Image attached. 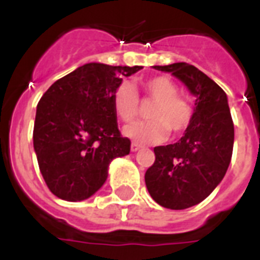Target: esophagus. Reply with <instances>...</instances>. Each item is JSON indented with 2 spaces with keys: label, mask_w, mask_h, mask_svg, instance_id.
<instances>
[{
  "label": "esophagus",
  "mask_w": 260,
  "mask_h": 260,
  "mask_svg": "<svg viewBox=\"0 0 260 260\" xmlns=\"http://www.w3.org/2000/svg\"><path fill=\"white\" fill-rule=\"evenodd\" d=\"M140 148H142V144H139L138 142H132L131 143V150L134 151H138V150H140Z\"/></svg>",
  "instance_id": "esophagus-1"
}]
</instances>
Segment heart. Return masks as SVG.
I'll return each instance as SVG.
<instances>
[{"label":"heart","mask_w":260,"mask_h":260,"mask_svg":"<svg viewBox=\"0 0 260 260\" xmlns=\"http://www.w3.org/2000/svg\"><path fill=\"white\" fill-rule=\"evenodd\" d=\"M143 97L155 104L148 112L150 121H138L125 128L129 138L142 143H162L169 132L179 135L190 126L194 117L191 102L179 94V87L169 77H154L142 83ZM113 109L124 122H132L139 116L140 102L136 90L121 82L113 91Z\"/></svg>","instance_id":"obj_1"}]
</instances>
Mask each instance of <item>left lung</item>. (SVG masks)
<instances>
[{
	"label": "left lung",
	"mask_w": 260,
	"mask_h": 260,
	"mask_svg": "<svg viewBox=\"0 0 260 260\" xmlns=\"http://www.w3.org/2000/svg\"><path fill=\"white\" fill-rule=\"evenodd\" d=\"M179 78L197 97L194 117L181 140L155 147L146 171L148 193L159 205L186 209L204 201L225 175L234 150V121L225 91L187 63L154 66Z\"/></svg>",
	"instance_id": "1"
}]
</instances>
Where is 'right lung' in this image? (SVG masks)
<instances>
[{
    "instance_id": "add662e5",
    "label": "right lung",
    "mask_w": 260,
    "mask_h": 260,
    "mask_svg": "<svg viewBox=\"0 0 260 260\" xmlns=\"http://www.w3.org/2000/svg\"><path fill=\"white\" fill-rule=\"evenodd\" d=\"M143 67L87 63L58 79L36 109L34 147L51 193L64 201H82L106 181L108 166L129 154L113 109V91Z\"/></svg>"
}]
</instances>
